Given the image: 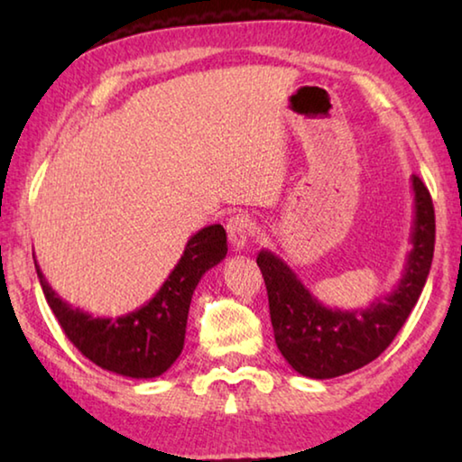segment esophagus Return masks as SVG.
<instances>
[{"label": "esophagus", "mask_w": 462, "mask_h": 462, "mask_svg": "<svg viewBox=\"0 0 462 462\" xmlns=\"http://www.w3.org/2000/svg\"><path fill=\"white\" fill-rule=\"evenodd\" d=\"M226 230H228V236L234 250H242L246 245L250 236L254 234V226L250 222V217L245 214H236L232 216L228 224H226Z\"/></svg>", "instance_id": "obj_1"}]
</instances>
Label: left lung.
<instances>
[{"instance_id":"1","label":"left lung","mask_w":462,"mask_h":462,"mask_svg":"<svg viewBox=\"0 0 462 462\" xmlns=\"http://www.w3.org/2000/svg\"><path fill=\"white\" fill-rule=\"evenodd\" d=\"M411 250L402 279L393 291L366 308H328L281 256L267 248L256 256L267 285L277 348L303 377L332 379L369 365L393 342L418 303L432 267L436 222L432 198L416 175H411Z\"/></svg>"}]
</instances>
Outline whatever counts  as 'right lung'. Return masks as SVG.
Wrapping results in <instances>:
<instances>
[{
    "mask_svg": "<svg viewBox=\"0 0 462 462\" xmlns=\"http://www.w3.org/2000/svg\"><path fill=\"white\" fill-rule=\"evenodd\" d=\"M226 253L228 242L220 224L195 232L154 297L134 311L116 318H96L73 308L49 285L36 261L34 264L52 314L83 356L124 377L152 379L169 371L181 355L195 287L203 273L226 259Z\"/></svg>",
    "mask_w": 462,
    "mask_h": 462,
    "instance_id": "right-lung-1",
    "label": "right lung"
}]
</instances>
